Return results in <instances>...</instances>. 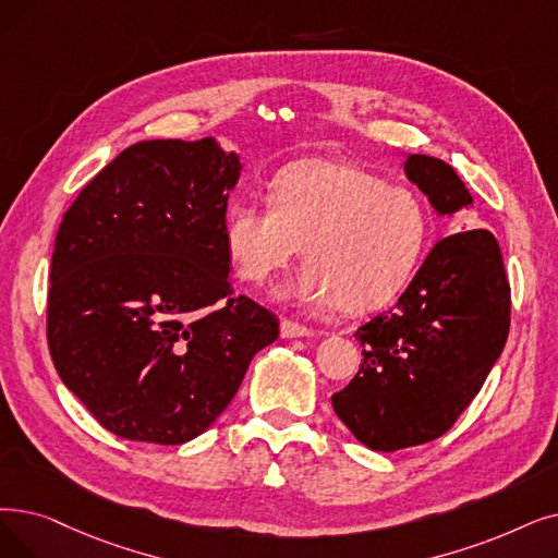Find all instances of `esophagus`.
Instances as JSON below:
<instances>
[{
    "mask_svg": "<svg viewBox=\"0 0 558 558\" xmlns=\"http://www.w3.org/2000/svg\"><path fill=\"white\" fill-rule=\"evenodd\" d=\"M280 335L282 337H310V335H314V330L312 328H307V326H303V324H299V322H292V319H282L280 322Z\"/></svg>",
    "mask_w": 558,
    "mask_h": 558,
    "instance_id": "34e87169",
    "label": "esophagus"
}]
</instances>
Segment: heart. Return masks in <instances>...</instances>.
Wrapping results in <instances>:
<instances>
[{
  "instance_id": "1",
  "label": "heart",
  "mask_w": 558,
  "mask_h": 558,
  "mask_svg": "<svg viewBox=\"0 0 558 558\" xmlns=\"http://www.w3.org/2000/svg\"><path fill=\"white\" fill-rule=\"evenodd\" d=\"M426 234L428 214L413 191L328 159L280 168L269 201H234L223 226L239 278L271 282L303 244L307 262L289 294L344 310H372L397 296Z\"/></svg>"
}]
</instances>
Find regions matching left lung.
Listing matches in <instances>:
<instances>
[{"instance_id":"obj_1","label":"left lung","mask_w":558,"mask_h":558,"mask_svg":"<svg viewBox=\"0 0 558 558\" xmlns=\"http://www.w3.org/2000/svg\"><path fill=\"white\" fill-rule=\"evenodd\" d=\"M438 214L472 205L453 168L428 155L403 163ZM511 326V284L493 232H456L430 248L392 310L355 330L362 365L332 408L374 451L445 435L486 383Z\"/></svg>"}]
</instances>
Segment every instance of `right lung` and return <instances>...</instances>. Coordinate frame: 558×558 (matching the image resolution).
<instances>
[{"instance_id": "add662e5", "label": "right lung", "mask_w": 558, "mask_h": 558, "mask_svg": "<svg viewBox=\"0 0 558 558\" xmlns=\"http://www.w3.org/2000/svg\"><path fill=\"white\" fill-rule=\"evenodd\" d=\"M239 168L211 138L141 141L63 214L47 347L68 390L118 438L193 440L278 339L276 314L228 278Z\"/></svg>"}]
</instances>
